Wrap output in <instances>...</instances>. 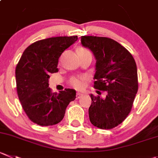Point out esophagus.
Instances as JSON below:
<instances>
[{"label": "esophagus", "mask_w": 158, "mask_h": 158, "mask_svg": "<svg viewBox=\"0 0 158 158\" xmlns=\"http://www.w3.org/2000/svg\"><path fill=\"white\" fill-rule=\"evenodd\" d=\"M84 95V94L83 93H77V94H76V97H77V98H81L82 96Z\"/></svg>", "instance_id": "34e87169"}]
</instances>
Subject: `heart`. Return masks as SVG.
Returning a JSON list of instances; mask_svg holds the SVG:
<instances>
[{
  "instance_id": "b5f03b06",
  "label": "heart",
  "mask_w": 158,
  "mask_h": 158,
  "mask_svg": "<svg viewBox=\"0 0 158 158\" xmlns=\"http://www.w3.org/2000/svg\"><path fill=\"white\" fill-rule=\"evenodd\" d=\"M82 49H85L81 48L78 50H82ZM87 80H88V78L85 76L77 77H73L70 79V84H71L72 86H73L77 89H82L85 87Z\"/></svg>"
}]
</instances>
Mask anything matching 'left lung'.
Returning a JSON list of instances; mask_svg holds the SVG:
<instances>
[{"label": "left lung", "mask_w": 158, "mask_h": 158, "mask_svg": "<svg viewBox=\"0 0 158 158\" xmlns=\"http://www.w3.org/2000/svg\"><path fill=\"white\" fill-rule=\"evenodd\" d=\"M81 41L96 60L94 87L106 91L104 98L90 94V122L99 129L110 130L123 123L131 111L138 91L136 62L125 47L112 39L81 36Z\"/></svg>", "instance_id": "obj_1"}]
</instances>
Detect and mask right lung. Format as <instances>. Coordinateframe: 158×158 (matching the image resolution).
Returning a JSON list of instances; mask_svg holds the SVG:
<instances>
[{"mask_svg": "<svg viewBox=\"0 0 158 158\" xmlns=\"http://www.w3.org/2000/svg\"><path fill=\"white\" fill-rule=\"evenodd\" d=\"M77 36H58L32 43L25 49L16 67L19 98L28 118L37 125H56L64 118L69 103L76 98L74 89L59 93L49 88L50 73L58 72V60Z\"/></svg>", "mask_w": 158, "mask_h": 158, "instance_id": "1", "label": "right lung"}]
</instances>
